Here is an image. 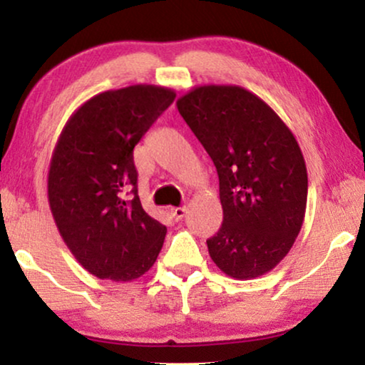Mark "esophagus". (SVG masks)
I'll use <instances>...</instances> for the list:
<instances>
[{
    "label": "esophagus",
    "instance_id": "esophagus-1",
    "mask_svg": "<svg viewBox=\"0 0 365 365\" xmlns=\"http://www.w3.org/2000/svg\"><path fill=\"white\" fill-rule=\"evenodd\" d=\"M171 216L176 219V221H181V219L186 216V207H173Z\"/></svg>",
    "mask_w": 365,
    "mask_h": 365
}]
</instances>
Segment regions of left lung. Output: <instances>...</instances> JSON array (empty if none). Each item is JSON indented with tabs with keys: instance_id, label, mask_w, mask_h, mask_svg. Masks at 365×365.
I'll return each mask as SVG.
<instances>
[{
	"instance_id": "8db88e82",
	"label": "left lung",
	"mask_w": 365,
	"mask_h": 365,
	"mask_svg": "<svg viewBox=\"0 0 365 365\" xmlns=\"http://www.w3.org/2000/svg\"><path fill=\"white\" fill-rule=\"evenodd\" d=\"M219 176L222 226L209 256L232 279L271 272L301 231L307 169L299 143L277 113L236 84H202L176 101Z\"/></svg>"
}]
</instances>
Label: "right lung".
I'll return each mask as SVG.
<instances>
[{"instance_id":"add662e5","label":"right lung","mask_w":365,"mask_h":365,"mask_svg":"<svg viewBox=\"0 0 365 365\" xmlns=\"http://www.w3.org/2000/svg\"><path fill=\"white\" fill-rule=\"evenodd\" d=\"M174 89H109L71 114L53 149L48 201L74 259L114 282L141 277L156 262L168 229L144 211L133 149L174 101Z\"/></svg>"}]
</instances>
